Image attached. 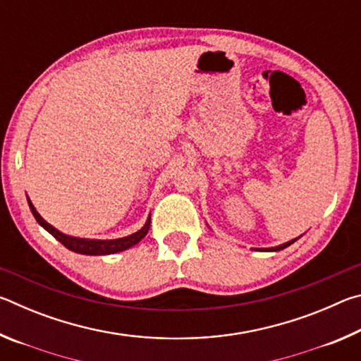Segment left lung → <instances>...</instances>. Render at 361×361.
<instances>
[{
	"label": "left lung",
	"instance_id": "left-lung-1",
	"mask_svg": "<svg viewBox=\"0 0 361 361\" xmlns=\"http://www.w3.org/2000/svg\"><path fill=\"white\" fill-rule=\"evenodd\" d=\"M301 237V235H299ZM299 237H296V239H293V240H288V242H285V243H282V245H277V247H271V248H255V250H258V252H280V250H283V248H286V247H290L291 243H295Z\"/></svg>",
	"mask_w": 361,
	"mask_h": 361
}]
</instances>
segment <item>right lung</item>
<instances>
[{
	"instance_id": "obj_1",
	"label": "right lung",
	"mask_w": 361,
	"mask_h": 361,
	"mask_svg": "<svg viewBox=\"0 0 361 361\" xmlns=\"http://www.w3.org/2000/svg\"><path fill=\"white\" fill-rule=\"evenodd\" d=\"M28 200L30 210H32L33 216L36 218V221L42 226L49 234H52L56 239L65 245L68 250L75 253H81V255H89V256H102V255H113V253H119L124 252V250L130 248L133 245L143 239V237L148 234L149 231V224H151V215L146 219V223L143 224L142 229H138L133 234L127 235V237H121V239H113V240H100V239H81V237H73V235H66L63 232H60L59 229L54 228L52 224H49L44 218H42L38 212H36L35 205L32 204V200Z\"/></svg>"
}]
</instances>
